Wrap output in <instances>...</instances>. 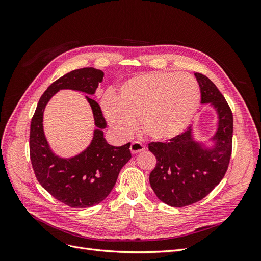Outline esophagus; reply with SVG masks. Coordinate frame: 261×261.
<instances>
[{
    "instance_id": "34e87169",
    "label": "esophagus",
    "mask_w": 261,
    "mask_h": 261,
    "mask_svg": "<svg viewBox=\"0 0 261 261\" xmlns=\"http://www.w3.org/2000/svg\"><path fill=\"white\" fill-rule=\"evenodd\" d=\"M130 150H131V152H132L133 154H136V153H140V152L144 151V150H145V146L142 145V144H141L140 142H138V141H134V142L131 144V146H130Z\"/></svg>"
}]
</instances>
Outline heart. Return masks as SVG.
I'll use <instances>...</instances> for the list:
<instances>
[{"label":"heart","instance_id":"heart-1","mask_svg":"<svg viewBox=\"0 0 261 261\" xmlns=\"http://www.w3.org/2000/svg\"><path fill=\"white\" fill-rule=\"evenodd\" d=\"M198 81L190 75L155 72L133 77L119 88L118 97L107 94L103 113L120 135H129L140 119L149 139L166 142L181 135L200 106Z\"/></svg>","mask_w":261,"mask_h":261}]
</instances>
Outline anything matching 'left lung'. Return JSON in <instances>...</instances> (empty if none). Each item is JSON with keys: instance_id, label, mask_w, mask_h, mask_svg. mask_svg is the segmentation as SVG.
<instances>
[{"instance_id": "left-lung-1", "label": "left lung", "mask_w": 261, "mask_h": 261, "mask_svg": "<svg viewBox=\"0 0 261 261\" xmlns=\"http://www.w3.org/2000/svg\"><path fill=\"white\" fill-rule=\"evenodd\" d=\"M201 102L211 103L218 113L216 145L205 148L193 138L191 126L169 142H151L148 148L156 159L149 181L156 197L173 207H183L206 197L227 170L232 146V113L224 96L205 75L195 73Z\"/></svg>"}]
</instances>
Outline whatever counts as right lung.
Returning a JSON list of instances; mask_svg holds the SVG:
<instances>
[{
    "instance_id": "1",
    "label": "right lung",
    "mask_w": 261,
    "mask_h": 261,
    "mask_svg": "<svg viewBox=\"0 0 261 261\" xmlns=\"http://www.w3.org/2000/svg\"><path fill=\"white\" fill-rule=\"evenodd\" d=\"M103 72L84 67L60 77L41 96L31 122L30 153L38 182L58 201L74 208L91 207L103 201L111 193L120 169L131 159L130 143L114 147L103 138L107 121L100 106L86 96L95 126L90 146L80 154L62 159L50 150L43 132V112L48 100L59 90L70 89L93 95L102 81Z\"/></svg>"
}]
</instances>
